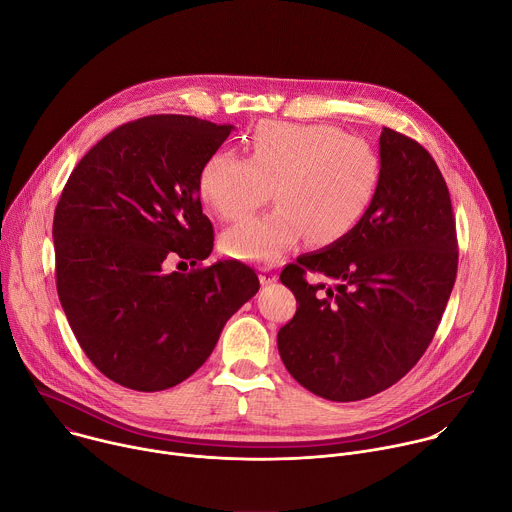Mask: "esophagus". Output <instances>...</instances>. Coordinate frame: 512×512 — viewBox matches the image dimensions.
<instances>
[{"label":"esophagus","instance_id":"esophagus-1","mask_svg":"<svg viewBox=\"0 0 512 512\" xmlns=\"http://www.w3.org/2000/svg\"><path fill=\"white\" fill-rule=\"evenodd\" d=\"M259 281H261L263 285L275 283V281H277V273L273 271V267H261V269H259Z\"/></svg>","mask_w":512,"mask_h":512}]
</instances>
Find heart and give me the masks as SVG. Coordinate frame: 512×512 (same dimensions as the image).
<instances>
[{
    "instance_id": "heart-1",
    "label": "heart",
    "mask_w": 512,
    "mask_h": 512,
    "mask_svg": "<svg viewBox=\"0 0 512 512\" xmlns=\"http://www.w3.org/2000/svg\"><path fill=\"white\" fill-rule=\"evenodd\" d=\"M381 160L373 145L332 125L263 121L249 158L212 154L200 168L198 192L223 221H241L271 196L263 216L225 231L229 257L275 263L306 237L318 247L346 237L373 204Z\"/></svg>"
}]
</instances>
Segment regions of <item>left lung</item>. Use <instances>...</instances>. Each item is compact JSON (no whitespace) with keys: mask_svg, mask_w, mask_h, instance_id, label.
Masks as SVG:
<instances>
[{"mask_svg":"<svg viewBox=\"0 0 512 512\" xmlns=\"http://www.w3.org/2000/svg\"><path fill=\"white\" fill-rule=\"evenodd\" d=\"M371 208L340 241L298 257L279 279L300 302L277 332L279 356L302 387L360 401L403 379L429 346L458 273L446 180L425 148L389 127ZM308 270L332 286L310 284Z\"/></svg>","mask_w":512,"mask_h":512,"instance_id":"1","label":"left lung"}]
</instances>
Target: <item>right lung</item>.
Segmentation results:
<instances>
[{
  "label": "right lung",
  "mask_w": 512,
  "mask_h": 512,
  "mask_svg": "<svg viewBox=\"0 0 512 512\" xmlns=\"http://www.w3.org/2000/svg\"><path fill=\"white\" fill-rule=\"evenodd\" d=\"M233 129L186 115L125 123L93 145L60 194L52 237L62 310L95 367L127 389L188 379L259 291L239 261L166 271L212 251L198 174Z\"/></svg>",
  "instance_id": "obj_1"
}]
</instances>
